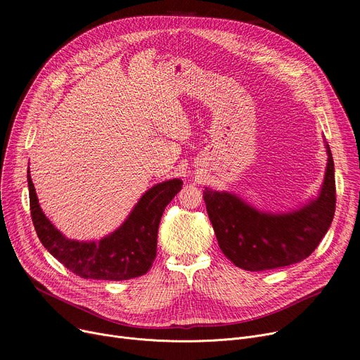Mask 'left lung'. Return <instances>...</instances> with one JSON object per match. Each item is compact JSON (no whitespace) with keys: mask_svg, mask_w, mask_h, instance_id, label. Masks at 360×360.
Listing matches in <instances>:
<instances>
[{"mask_svg":"<svg viewBox=\"0 0 360 360\" xmlns=\"http://www.w3.org/2000/svg\"><path fill=\"white\" fill-rule=\"evenodd\" d=\"M327 169L318 195L286 213L261 212L228 191L202 193L221 252L236 267L264 271L308 258L328 232L335 210L334 162L328 144Z\"/></svg>","mask_w":360,"mask_h":360,"instance_id":"8db88e82","label":"left lung"}]
</instances>
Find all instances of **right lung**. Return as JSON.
<instances>
[{
  "label": "right lung",
  "instance_id": "add662e5",
  "mask_svg": "<svg viewBox=\"0 0 360 360\" xmlns=\"http://www.w3.org/2000/svg\"><path fill=\"white\" fill-rule=\"evenodd\" d=\"M30 214L44 247L64 267L82 278L129 280L146 274L156 258L158 231L165 207L181 191L182 181L169 179L151 186L117 231L99 240L64 236L42 212L27 170Z\"/></svg>",
  "mask_w": 360,
  "mask_h": 360
}]
</instances>
